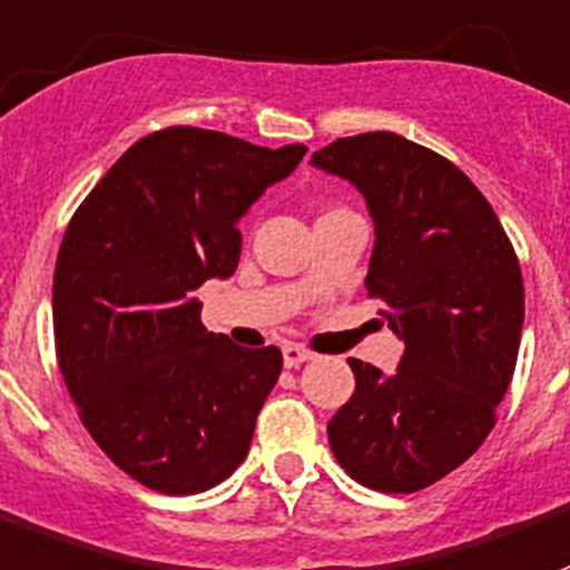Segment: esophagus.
Instances as JSON below:
<instances>
[{
  "label": "esophagus",
  "instance_id": "34e87169",
  "mask_svg": "<svg viewBox=\"0 0 570 570\" xmlns=\"http://www.w3.org/2000/svg\"><path fill=\"white\" fill-rule=\"evenodd\" d=\"M282 357H285V366H288V370H297V366H303L306 361H312L315 354H312L309 348H303V345L288 342V345L282 348Z\"/></svg>",
  "mask_w": 570,
  "mask_h": 570
}]
</instances>
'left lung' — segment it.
Listing matches in <instances>:
<instances>
[{"label": "left lung", "instance_id": "8db88e82", "mask_svg": "<svg viewBox=\"0 0 570 570\" xmlns=\"http://www.w3.org/2000/svg\"><path fill=\"white\" fill-rule=\"evenodd\" d=\"M312 165L361 188L375 222L366 291L405 342L382 375L354 361V393L327 423L345 472L417 493L463 465L495 426L523 333V273L472 179L393 131L336 138Z\"/></svg>", "mask_w": 570, "mask_h": 570}]
</instances>
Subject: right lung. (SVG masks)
Masks as SVG:
<instances>
[{
    "label": "right lung",
    "instance_id": "add662e5",
    "mask_svg": "<svg viewBox=\"0 0 570 570\" xmlns=\"http://www.w3.org/2000/svg\"><path fill=\"white\" fill-rule=\"evenodd\" d=\"M303 153L161 128L68 222L53 269L59 372L98 448L156 493H204L249 451L282 351L209 333L195 291L237 269L239 216Z\"/></svg>",
    "mask_w": 570,
    "mask_h": 570
}]
</instances>
